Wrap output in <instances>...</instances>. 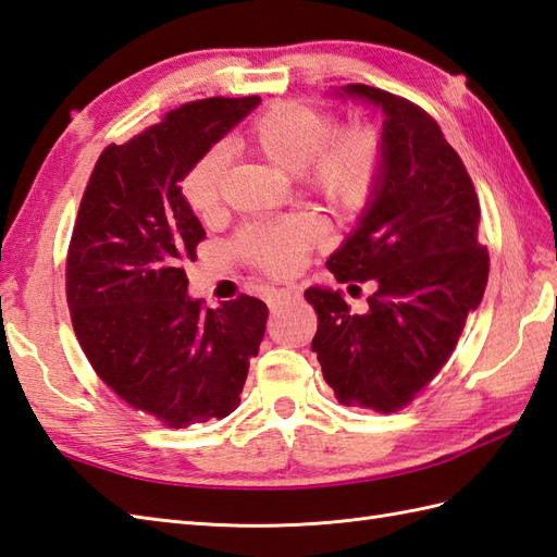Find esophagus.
I'll return each mask as SVG.
<instances>
[{"label":"esophagus","mask_w":557,"mask_h":557,"mask_svg":"<svg viewBox=\"0 0 557 557\" xmlns=\"http://www.w3.org/2000/svg\"><path fill=\"white\" fill-rule=\"evenodd\" d=\"M297 295V290H290V288H281V290H269L267 293V305H269V309L274 311L281 302H286V300H290V297H295Z\"/></svg>","instance_id":"obj_1"}]
</instances>
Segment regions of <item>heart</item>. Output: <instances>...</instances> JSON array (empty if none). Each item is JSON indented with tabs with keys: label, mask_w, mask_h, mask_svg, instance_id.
I'll return each instance as SVG.
<instances>
[{
	"label": "heart",
	"mask_w": 557,
	"mask_h": 557,
	"mask_svg": "<svg viewBox=\"0 0 557 557\" xmlns=\"http://www.w3.org/2000/svg\"><path fill=\"white\" fill-rule=\"evenodd\" d=\"M238 144L276 168L293 172L302 191L329 202L337 212H357L375 194L385 168V141L373 125L335 129L331 115L297 101H274L257 113ZM226 153L208 148L182 180L184 202L200 220L220 210ZM323 236L314 214H290L281 222L250 224L236 236L234 248L269 276H290L309 248Z\"/></svg>",
	"instance_id": "obj_1"
}]
</instances>
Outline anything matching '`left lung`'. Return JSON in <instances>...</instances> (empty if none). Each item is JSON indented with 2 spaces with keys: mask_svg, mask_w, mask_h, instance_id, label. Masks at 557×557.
I'll use <instances>...</instances> for the list:
<instances>
[{
  "mask_svg": "<svg viewBox=\"0 0 557 557\" xmlns=\"http://www.w3.org/2000/svg\"><path fill=\"white\" fill-rule=\"evenodd\" d=\"M341 97L383 111L385 168L355 234L325 262L341 283L373 281L363 314L343 293L305 290L319 329L325 383L345 406L395 413L449 361L482 302L490 252L478 240L480 200L437 120L397 94L345 85Z\"/></svg>",
  "mask_w": 557,
  "mask_h": 557,
  "instance_id": "1",
  "label": "left lung"
}]
</instances>
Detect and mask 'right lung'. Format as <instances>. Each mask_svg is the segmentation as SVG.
Returning <instances> with one entry per match:
<instances>
[{
    "label": "right lung",
    "mask_w": 557,
    "mask_h": 557,
    "mask_svg": "<svg viewBox=\"0 0 557 557\" xmlns=\"http://www.w3.org/2000/svg\"><path fill=\"white\" fill-rule=\"evenodd\" d=\"M260 97H212L103 148L65 257V297L91 369L132 409L168 428L226 418L264 337L262 300L206 309L186 295L184 262L206 232L180 182Z\"/></svg>",
    "instance_id": "1"
}]
</instances>
